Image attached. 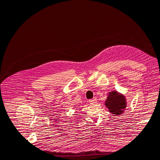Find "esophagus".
Listing matches in <instances>:
<instances>
[{
	"instance_id": "esophagus-1",
	"label": "esophagus",
	"mask_w": 160,
	"mask_h": 160,
	"mask_svg": "<svg viewBox=\"0 0 160 160\" xmlns=\"http://www.w3.org/2000/svg\"><path fill=\"white\" fill-rule=\"evenodd\" d=\"M89 103H90V104H91V105H93V104H95V103H97V99H96V98H94V99H90V100L89 101Z\"/></svg>"
}]
</instances>
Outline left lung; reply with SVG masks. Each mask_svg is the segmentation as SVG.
Wrapping results in <instances>:
<instances>
[{
    "label": "left lung",
    "instance_id": "8db88e82",
    "mask_svg": "<svg viewBox=\"0 0 160 160\" xmlns=\"http://www.w3.org/2000/svg\"><path fill=\"white\" fill-rule=\"evenodd\" d=\"M105 105L111 112L114 115L122 114L126 108L127 103L125 97L117 91H113L109 93Z\"/></svg>",
    "mask_w": 160,
    "mask_h": 160
}]
</instances>
